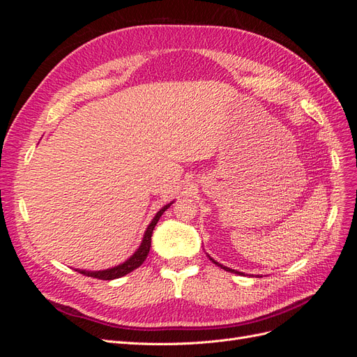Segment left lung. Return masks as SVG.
<instances>
[{"instance_id": "8db88e82", "label": "left lung", "mask_w": 357, "mask_h": 357, "mask_svg": "<svg viewBox=\"0 0 357 357\" xmlns=\"http://www.w3.org/2000/svg\"><path fill=\"white\" fill-rule=\"evenodd\" d=\"M207 256L210 257V261H211V262H214L215 265H219L220 268L226 269V271H229V273H235V274H240V275H241V274H244V273H240V271H235V269H231V268H228V266H225V265H222V264H219V262H215V261H214V259H213V257H211L210 255H207Z\"/></svg>"}]
</instances>
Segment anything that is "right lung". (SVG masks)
I'll use <instances>...</instances> for the list:
<instances>
[{"mask_svg":"<svg viewBox=\"0 0 357 357\" xmlns=\"http://www.w3.org/2000/svg\"><path fill=\"white\" fill-rule=\"evenodd\" d=\"M172 202H174V201H171L169 204L164 205V207H162V208L155 214V218L152 219V222L149 223L147 229H146V232H144V235H143L142 244L138 245V248L134 252V255L129 256L125 262L119 264V265H116V266H112V268L101 269V271H88V269H79V268H75V271H79V273L83 274V275L93 277V278H100V280H114V278H121V277L129 274L131 271H134V269H137L139 265H142V264L146 261V257H147V255H149V252H150V245H152V234H153L155 226H156L158 220L160 219V215L165 213L167 208L171 207Z\"/></svg>","mask_w":357,"mask_h":357,"instance_id":"add662e5","label":"right lung"}]
</instances>
